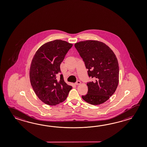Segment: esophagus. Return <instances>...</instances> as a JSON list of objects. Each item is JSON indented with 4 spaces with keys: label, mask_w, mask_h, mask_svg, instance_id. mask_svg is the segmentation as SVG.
Segmentation results:
<instances>
[{
    "label": "esophagus",
    "mask_w": 147,
    "mask_h": 147,
    "mask_svg": "<svg viewBox=\"0 0 147 147\" xmlns=\"http://www.w3.org/2000/svg\"><path fill=\"white\" fill-rule=\"evenodd\" d=\"M80 84H81L80 81V80H78V81L76 82L75 84H76V85H80Z\"/></svg>",
    "instance_id": "34e87169"
}]
</instances>
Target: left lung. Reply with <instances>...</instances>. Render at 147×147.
<instances>
[{
	"label": "left lung",
	"instance_id": "1",
	"mask_svg": "<svg viewBox=\"0 0 147 147\" xmlns=\"http://www.w3.org/2000/svg\"><path fill=\"white\" fill-rule=\"evenodd\" d=\"M75 47L85 62L89 77L88 93L84 100L92 105H99L108 100L115 92L119 82V67L116 55L102 42L85 40L75 44Z\"/></svg>",
	"mask_w": 147,
	"mask_h": 147
}]
</instances>
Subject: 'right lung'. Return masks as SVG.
<instances>
[{"label":"right lung","mask_w":147,"mask_h":147,"mask_svg":"<svg viewBox=\"0 0 147 147\" xmlns=\"http://www.w3.org/2000/svg\"><path fill=\"white\" fill-rule=\"evenodd\" d=\"M73 44L55 40L42 45L36 51L31 62L30 79L39 99L47 105H55L67 99L72 87L56 76L61 72L60 64Z\"/></svg>","instance_id":"1"}]
</instances>
